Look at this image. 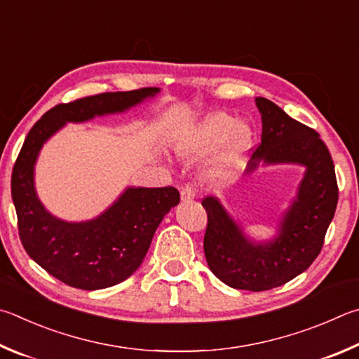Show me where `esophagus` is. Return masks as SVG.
Returning <instances> with one entry per match:
<instances>
[{
  "mask_svg": "<svg viewBox=\"0 0 359 359\" xmlns=\"http://www.w3.org/2000/svg\"><path fill=\"white\" fill-rule=\"evenodd\" d=\"M180 196H182V201H191V199H194V196H196V191H194L193 185L187 184V185L182 187Z\"/></svg>",
  "mask_w": 359,
  "mask_h": 359,
  "instance_id": "1",
  "label": "esophagus"
}]
</instances>
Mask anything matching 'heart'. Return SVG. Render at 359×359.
Masks as SVG:
<instances>
[{
    "mask_svg": "<svg viewBox=\"0 0 359 359\" xmlns=\"http://www.w3.org/2000/svg\"><path fill=\"white\" fill-rule=\"evenodd\" d=\"M221 138H224V141L217 166L212 171L215 177L226 175L243 157L246 149L251 144V132L243 123L233 126L232 117L229 116L223 113L212 114L199 126L193 141V151H208Z\"/></svg>",
    "mask_w": 359,
    "mask_h": 359,
    "instance_id": "obj_1",
    "label": "heart"
}]
</instances>
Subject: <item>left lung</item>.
I'll list each match as a JSON object with an SVG mask.
<instances>
[{"label":"left lung","mask_w":359,"mask_h":359,"mask_svg":"<svg viewBox=\"0 0 359 359\" xmlns=\"http://www.w3.org/2000/svg\"><path fill=\"white\" fill-rule=\"evenodd\" d=\"M256 105L262 114V138L248 171L260 160L306 166L298 198L284 215L279 236L270 243L252 245L218 199L204 198L202 207L207 212L204 252L213 275L229 287L260 292L289 283L314 262L334 217L339 188L333 158L320 135L269 99L257 97Z\"/></svg>","instance_id":"obj_1"}]
</instances>
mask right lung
I'll return each mask as SVG.
<instances>
[{
	"label": "right lung",
	"instance_id": "obj_1",
	"mask_svg": "<svg viewBox=\"0 0 359 359\" xmlns=\"http://www.w3.org/2000/svg\"><path fill=\"white\" fill-rule=\"evenodd\" d=\"M157 93V88H141L60 103L48 109L25 138L11 177L18 236L28 256L70 287L107 289L133 275L163 217L179 204L180 193L174 187L128 188L99 218L66 223L51 217L36 196L32 175L37 154L66 122L123 111Z\"/></svg>",
	"mask_w": 359,
	"mask_h": 359
}]
</instances>
